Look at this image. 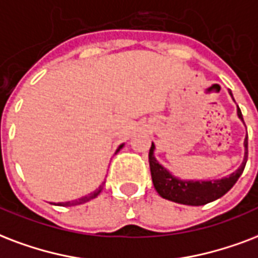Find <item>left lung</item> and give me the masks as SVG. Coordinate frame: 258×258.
Returning <instances> with one entry per match:
<instances>
[{
  "label": "left lung",
  "instance_id": "1",
  "mask_svg": "<svg viewBox=\"0 0 258 258\" xmlns=\"http://www.w3.org/2000/svg\"><path fill=\"white\" fill-rule=\"evenodd\" d=\"M237 113L239 119L243 121L239 108L237 109ZM243 145H245V157H243L242 165L239 166L238 170L231 173L229 177L214 180V181L212 180L211 181H184L172 176L162 165L158 164V161L155 160L154 157V143H151L150 151H149V164H150L151 180H153L155 190L164 199H168L174 203L186 204V206H203V204L219 199L233 188L245 169L247 161V137L245 138Z\"/></svg>",
  "mask_w": 258,
  "mask_h": 258
}]
</instances>
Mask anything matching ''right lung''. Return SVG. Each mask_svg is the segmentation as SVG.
<instances>
[{
	"mask_svg": "<svg viewBox=\"0 0 258 258\" xmlns=\"http://www.w3.org/2000/svg\"><path fill=\"white\" fill-rule=\"evenodd\" d=\"M123 147V145H120L119 146V149L116 151H119ZM103 190V185L100 186L98 189H96L94 192H92V194L86 195V196H84V198H81V199L78 200H73V202H66V203H58V206H63V207H70V206H77V204H82V203H86V202H89V200L94 199V198H97L98 195H100V192Z\"/></svg>",
	"mask_w": 258,
	"mask_h": 258,
	"instance_id": "1",
	"label": "right lung"
}]
</instances>
